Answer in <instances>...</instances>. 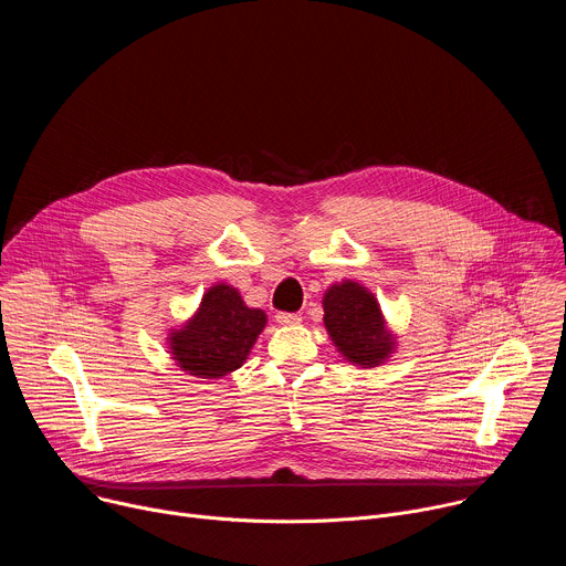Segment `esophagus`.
<instances>
[{
    "label": "esophagus",
    "instance_id": "34e87169",
    "mask_svg": "<svg viewBox=\"0 0 566 566\" xmlns=\"http://www.w3.org/2000/svg\"><path fill=\"white\" fill-rule=\"evenodd\" d=\"M275 317H277L280 325H297V322L302 319L300 313H289V311H280Z\"/></svg>",
    "mask_w": 566,
    "mask_h": 566
}]
</instances>
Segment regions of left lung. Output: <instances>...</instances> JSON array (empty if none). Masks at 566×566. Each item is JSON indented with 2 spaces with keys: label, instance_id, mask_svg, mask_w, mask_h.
I'll return each instance as SVG.
<instances>
[{
  "label": "left lung",
  "instance_id": "1",
  "mask_svg": "<svg viewBox=\"0 0 566 566\" xmlns=\"http://www.w3.org/2000/svg\"><path fill=\"white\" fill-rule=\"evenodd\" d=\"M325 325L336 347L358 365L376 367L391 349L382 315L374 295L354 282H343L325 293Z\"/></svg>",
  "mask_w": 566,
  "mask_h": 566
}]
</instances>
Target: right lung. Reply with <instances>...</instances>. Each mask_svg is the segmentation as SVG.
Returning a JSON list of instances; mask_svg holds the SVG:
<instances>
[{"label": "right lung", "mask_w": 566, "mask_h": 566, "mask_svg": "<svg viewBox=\"0 0 566 566\" xmlns=\"http://www.w3.org/2000/svg\"><path fill=\"white\" fill-rule=\"evenodd\" d=\"M264 325L262 308H249L232 286L217 284L203 295L197 315L172 334V356L192 376H226L247 360Z\"/></svg>", "instance_id": "obj_1"}]
</instances>
